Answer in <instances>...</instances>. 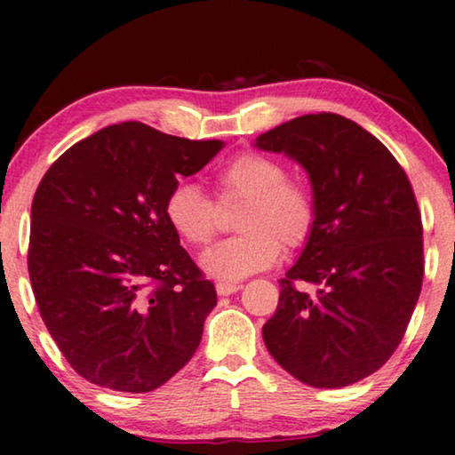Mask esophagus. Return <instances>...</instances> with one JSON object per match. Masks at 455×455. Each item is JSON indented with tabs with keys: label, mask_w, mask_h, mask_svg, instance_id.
Listing matches in <instances>:
<instances>
[{
	"label": "esophagus",
	"mask_w": 455,
	"mask_h": 455,
	"mask_svg": "<svg viewBox=\"0 0 455 455\" xmlns=\"http://www.w3.org/2000/svg\"><path fill=\"white\" fill-rule=\"evenodd\" d=\"M240 288H242L240 284H228V282H220V284L215 286V290H218L220 296H229V294L237 292Z\"/></svg>",
	"instance_id": "1"
}]
</instances>
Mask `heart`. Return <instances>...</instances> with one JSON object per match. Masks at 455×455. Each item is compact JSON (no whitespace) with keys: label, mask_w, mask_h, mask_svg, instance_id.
Returning <instances> with one entry per match:
<instances>
[{"label":"heart","mask_w":455,"mask_h":455,"mask_svg":"<svg viewBox=\"0 0 455 455\" xmlns=\"http://www.w3.org/2000/svg\"><path fill=\"white\" fill-rule=\"evenodd\" d=\"M278 159L245 151L218 173L221 204L245 199L237 229L242 235L215 243L201 256L207 276L228 284L278 262L282 244L300 248L316 223V201L307 183L286 177ZM163 213L169 228L191 245H205L218 228V205L191 181H179L167 193Z\"/></svg>","instance_id":"obj_1"}]
</instances>
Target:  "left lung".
I'll list each match as a JSON object with an SVG mask.
<instances>
[{
    "instance_id": "obj_1",
    "label": "left lung",
    "mask_w": 455,
    "mask_h": 455,
    "mask_svg": "<svg viewBox=\"0 0 455 455\" xmlns=\"http://www.w3.org/2000/svg\"><path fill=\"white\" fill-rule=\"evenodd\" d=\"M256 147L302 165L316 201L312 235L262 326L266 348L310 387L361 381L395 353L421 292L411 183L381 140L334 113L282 123Z\"/></svg>"
}]
</instances>
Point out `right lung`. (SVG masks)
<instances>
[{"mask_svg":"<svg viewBox=\"0 0 455 455\" xmlns=\"http://www.w3.org/2000/svg\"><path fill=\"white\" fill-rule=\"evenodd\" d=\"M221 147L131 121L78 140L42 177L29 282L48 332L86 381L148 393L196 355L218 292L163 205Z\"/></svg>","mask_w":455,"mask_h":455,"instance_id":"1","label":"right lung"}]
</instances>
